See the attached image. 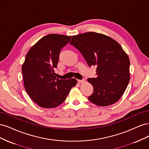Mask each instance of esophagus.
I'll return each instance as SVG.
<instances>
[{
    "label": "esophagus",
    "instance_id": "1",
    "mask_svg": "<svg viewBox=\"0 0 149 149\" xmlns=\"http://www.w3.org/2000/svg\"><path fill=\"white\" fill-rule=\"evenodd\" d=\"M84 81H85V79H83L81 80H80V79L78 80V82L79 83H84Z\"/></svg>",
    "mask_w": 149,
    "mask_h": 149
}]
</instances>
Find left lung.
<instances>
[{"label":"left lung","mask_w":149,"mask_h":149,"mask_svg":"<svg viewBox=\"0 0 149 149\" xmlns=\"http://www.w3.org/2000/svg\"><path fill=\"white\" fill-rule=\"evenodd\" d=\"M70 43L82 54L89 66H97V77L88 79L93 86L88 100L99 106L118 101L130 81V60L122 47L114 39L96 32L74 35Z\"/></svg>","instance_id":"obj_1"}]
</instances>
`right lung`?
<instances>
[{
	"mask_svg": "<svg viewBox=\"0 0 149 149\" xmlns=\"http://www.w3.org/2000/svg\"><path fill=\"white\" fill-rule=\"evenodd\" d=\"M71 38V36L63 35H47L26 53L22 66L24 86L31 100L40 107L54 108L59 106L77 83L74 78L57 79L54 71L61 49Z\"/></svg>",
	"mask_w": 149,
	"mask_h": 149,
	"instance_id": "obj_1",
	"label": "right lung"
}]
</instances>
